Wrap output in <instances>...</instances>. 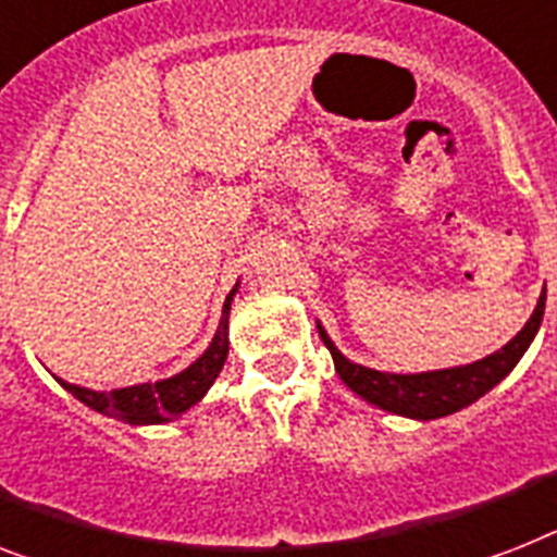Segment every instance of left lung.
<instances>
[{
	"label": "left lung",
	"instance_id": "obj_1",
	"mask_svg": "<svg viewBox=\"0 0 557 557\" xmlns=\"http://www.w3.org/2000/svg\"><path fill=\"white\" fill-rule=\"evenodd\" d=\"M546 306V288L537 297V306L532 318L527 320L521 332L515 334L512 341L506 343L504 349L492 351L483 360H474L467 366H451V369H435V372H418V374H395V372H377L369 366H360L343 355L325 334L323 325L318 323V332L323 337L325 349L332 351L334 369L341 374V381L366 400V404L377 406L383 411L400 414L411 420H437L455 411L467 409L478 397H483L490 388L498 386L506 374L512 372L529 343L535 341L541 320H544Z\"/></svg>",
	"mask_w": 557,
	"mask_h": 557
}]
</instances>
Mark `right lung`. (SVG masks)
Wrapping results in <instances>:
<instances>
[{"instance_id":"1","label":"right lung","mask_w":557,"mask_h":557,"mask_svg":"<svg viewBox=\"0 0 557 557\" xmlns=\"http://www.w3.org/2000/svg\"><path fill=\"white\" fill-rule=\"evenodd\" d=\"M237 288L239 283L225 297L223 318H220V325H216L214 341L208 343V349L180 374H171V377L157 383H137V386L114 388V392H94V388L74 386V383H65L57 377L59 386L71 392L79 404L90 406L99 414L131 423V426H153V423L176 420L183 411L200 404L208 388L214 386V381L223 372L225 357H228V311H232V300Z\"/></svg>"}]
</instances>
